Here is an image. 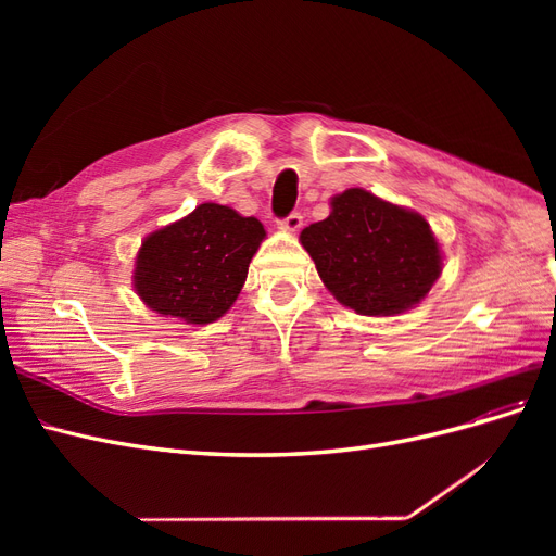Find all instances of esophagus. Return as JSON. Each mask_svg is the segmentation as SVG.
Returning a JSON list of instances; mask_svg holds the SVG:
<instances>
[{
    "label": "esophagus",
    "instance_id": "obj_1",
    "mask_svg": "<svg viewBox=\"0 0 556 556\" xmlns=\"http://www.w3.org/2000/svg\"><path fill=\"white\" fill-rule=\"evenodd\" d=\"M278 225H280V229H285V231H299L301 225H304V217H301V213H290V215L285 217V220H280Z\"/></svg>",
    "mask_w": 556,
    "mask_h": 556
}]
</instances>
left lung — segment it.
I'll return each mask as SVG.
<instances>
[{
    "label": "left lung",
    "instance_id": "1",
    "mask_svg": "<svg viewBox=\"0 0 556 556\" xmlns=\"http://www.w3.org/2000/svg\"><path fill=\"white\" fill-rule=\"evenodd\" d=\"M325 288L359 315H399L443 271L441 245L422 215L362 188L331 199L329 217L301 231Z\"/></svg>",
    "mask_w": 556,
    "mask_h": 556
}]
</instances>
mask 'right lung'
<instances>
[{
  "mask_svg": "<svg viewBox=\"0 0 556 556\" xmlns=\"http://www.w3.org/2000/svg\"><path fill=\"white\" fill-rule=\"evenodd\" d=\"M264 237L257 217L211 201L199 204L182 220L143 239L134 264V290L160 315L188 325L215 323L241 294Z\"/></svg>",
  "mask_w": 556,
  "mask_h": 556,
  "instance_id": "right-lung-1",
  "label": "right lung"
}]
</instances>
